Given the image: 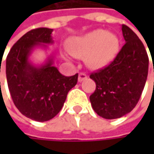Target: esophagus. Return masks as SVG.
<instances>
[{"mask_svg": "<svg viewBox=\"0 0 154 154\" xmlns=\"http://www.w3.org/2000/svg\"><path fill=\"white\" fill-rule=\"evenodd\" d=\"M86 78H87V76L85 73H79V75H78V82H82V81H84Z\"/></svg>", "mask_w": 154, "mask_h": 154, "instance_id": "obj_1", "label": "esophagus"}]
</instances>
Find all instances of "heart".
I'll use <instances>...</instances> for the list:
<instances>
[{"label": "heart", "instance_id": "heart-1", "mask_svg": "<svg viewBox=\"0 0 154 154\" xmlns=\"http://www.w3.org/2000/svg\"><path fill=\"white\" fill-rule=\"evenodd\" d=\"M69 52L77 57H85V64L92 69L103 67L116 56L119 40L116 34L103 29H94L67 41Z\"/></svg>", "mask_w": 154, "mask_h": 154}]
</instances>
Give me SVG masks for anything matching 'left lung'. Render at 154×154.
Segmentation results:
<instances>
[{
    "instance_id": "1",
    "label": "left lung",
    "mask_w": 154,
    "mask_h": 154,
    "mask_svg": "<svg viewBox=\"0 0 154 154\" xmlns=\"http://www.w3.org/2000/svg\"><path fill=\"white\" fill-rule=\"evenodd\" d=\"M126 44L106 68L90 75L95 91L90 95L94 110L114 119L129 113L137 104L148 75L149 59L143 43L128 26L122 25Z\"/></svg>"
}]
</instances>
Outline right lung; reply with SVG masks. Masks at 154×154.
<instances>
[{"label":"right lung","mask_w":154,"mask_h":154,"mask_svg":"<svg viewBox=\"0 0 154 154\" xmlns=\"http://www.w3.org/2000/svg\"><path fill=\"white\" fill-rule=\"evenodd\" d=\"M52 31L40 27L27 32L12 46L6 59L7 82L15 106L26 118L39 122L50 120L60 112L78 77V74H60L53 66L52 55L41 65L30 60L36 48L46 50V45L53 44Z\"/></svg>","instance_id":"obj_1"}]
</instances>
